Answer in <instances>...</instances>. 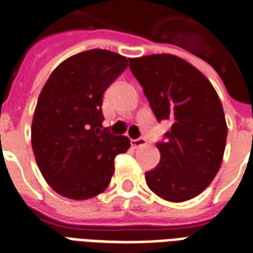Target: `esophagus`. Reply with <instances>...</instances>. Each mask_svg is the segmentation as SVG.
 <instances>
[{"label":"esophagus","instance_id":"esophagus-1","mask_svg":"<svg viewBox=\"0 0 253 253\" xmlns=\"http://www.w3.org/2000/svg\"><path fill=\"white\" fill-rule=\"evenodd\" d=\"M146 143H147V141H146L145 138H138V139H132L131 141V145L134 146V147H142V146H145Z\"/></svg>","mask_w":253,"mask_h":253}]
</instances>
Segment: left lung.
<instances>
[{"label":"left lung","instance_id":"left-lung-1","mask_svg":"<svg viewBox=\"0 0 253 253\" xmlns=\"http://www.w3.org/2000/svg\"><path fill=\"white\" fill-rule=\"evenodd\" d=\"M128 60L157 121L171 122L164 141L155 143L160 165L146 171V184L171 203L196 197L216 177L225 150L228 128L216 89L177 56Z\"/></svg>","mask_w":253,"mask_h":253}]
</instances>
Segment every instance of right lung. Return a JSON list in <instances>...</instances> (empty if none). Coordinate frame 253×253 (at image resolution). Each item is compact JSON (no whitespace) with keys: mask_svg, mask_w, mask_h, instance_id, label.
I'll list each match as a JSON object with an SVG mask.
<instances>
[{"mask_svg":"<svg viewBox=\"0 0 253 253\" xmlns=\"http://www.w3.org/2000/svg\"><path fill=\"white\" fill-rule=\"evenodd\" d=\"M127 68V59L91 49L64 60L41 91L32 123V147L52 189L72 200L106 190L114 160L130 147L127 136L103 128V93Z\"/></svg>","mask_w":253,"mask_h":253,"instance_id":"right-lung-1","label":"right lung"}]
</instances>
